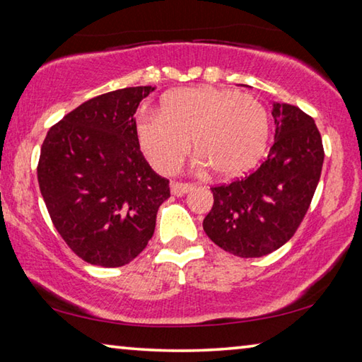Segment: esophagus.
<instances>
[{
    "instance_id": "1",
    "label": "esophagus",
    "mask_w": 362,
    "mask_h": 362,
    "mask_svg": "<svg viewBox=\"0 0 362 362\" xmlns=\"http://www.w3.org/2000/svg\"><path fill=\"white\" fill-rule=\"evenodd\" d=\"M194 188L193 183H183V182H174L173 185H170V192H173L174 194H185L188 192H192V189Z\"/></svg>"
}]
</instances>
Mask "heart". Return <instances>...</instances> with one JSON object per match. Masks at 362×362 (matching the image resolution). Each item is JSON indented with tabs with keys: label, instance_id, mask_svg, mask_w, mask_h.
<instances>
[{
	"label": "heart",
	"instance_id": "b5f03b06",
	"mask_svg": "<svg viewBox=\"0 0 362 362\" xmlns=\"http://www.w3.org/2000/svg\"><path fill=\"white\" fill-rule=\"evenodd\" d=\"M136 136L159 174H174L193 140L199 153L196 164L231 179L259 164L267 150L269 119L265 105L252 94L198 86L164 95L159 112H139Z\"/></svg>",
	"mask_w": 362,
	"mask_h": 362
}]
</instances>
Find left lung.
I'll list each match as a JSON object with an SVG mask.
<instances>
[{
	"label": "left lung",
	"instance_id": "8db88e82",
	"mask_svg": "<svg viewBox=\"0 0 362 362\" xmlns=\"http://www.w3.org/2000/svg\"><path fill=\"white\" fill-rule=\"evenodd\" d=\"M274 142L259 168L214 185L203 228L220 249L244 259L272 254L305 218L320 182L324 146L315 119L291 103H273Z\"/></svg>",
	"mask_w": 362,
	"mask_h": 362
}]
</instances>
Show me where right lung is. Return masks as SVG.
Here are the masks:
<instances>
[{"mask_svg": "<svg viewBox=\"0 0 362 362\" xmlns=\"http://www.w3.org/2000/svg\"><path fill=\"white\" fill-rule=\"evenodd\" d=\"M155 88L97 95L56 122L41 146L38 183L49 217L79 259L105 268L136 259L155 233L169 180L146 163L134 113Z\"/></svg>", "mask_w": 362, "mask_h": 362, "instance_id": "add662e5", "label": "right lung"}]
</instances>
